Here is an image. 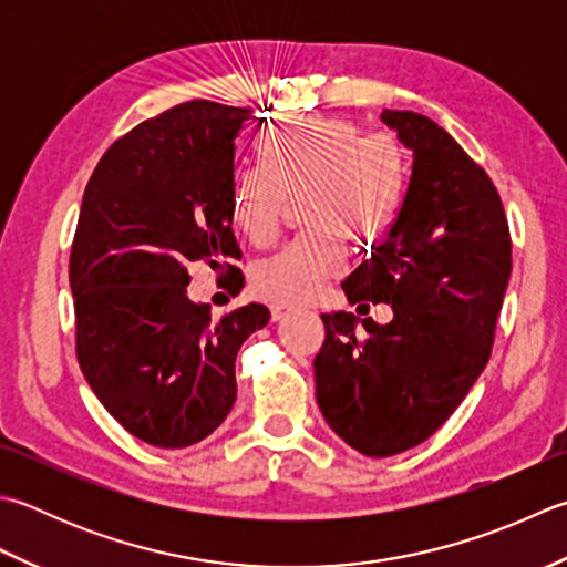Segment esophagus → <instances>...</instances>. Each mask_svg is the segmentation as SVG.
Listing matches in <instances>:
<instances>
[{
    "label": "esophagus",
    "mask_w": 567,
    "mask_h": 567,
    "mask_svg": "<svg viewBox=\"0 0 567 567\" xmlns=\"http://www.w3.org/2000/svg\"><path fill=\"white\" fill-rule=\"evenodd\" d=\"M290 312H292V307H287V305H272V307H270L272 321H280V319H285Z\"/></svg>",
    "instance_id": "1"
}]
</instances>
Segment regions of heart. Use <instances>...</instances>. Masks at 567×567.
I'll return each mask as SVG.
<instances>
[{"mask_svg": "<svg viewBox=\"0 0 567 567\" xmlns=\"http://www.w3.org/2000/svg\"><path fill=\"white\" fill-rule=\"evenodd\" d=\"M258 154L262 169L233 179V226L255 246H268L287 198L307 194L305 220L317 230L260 260L250 277L260 299L302 305L347 265L341 230L369 238L393 218L408 176L405 150L391 132L363 135L353 120L305 117L270 130Z\"/></svg>", "mask_w": 567, "mask_h": 567, "instance_id": "heart-1", "label": "heart"}]
</instances>
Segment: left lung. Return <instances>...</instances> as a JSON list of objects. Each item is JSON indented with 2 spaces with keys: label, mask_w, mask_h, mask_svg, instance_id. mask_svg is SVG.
<instances>
[{
  "label": "left lung",
  "mask_w": 567,
  "mask_h": 567,
  "mask_svg": "<svg viewBox=\"0 0 567 567\" xmlns=\"http://www.w3.org/2000/svg\"><path fill=\"white\" fill-rule=\"evenodd\" d=\"M381 120L413 152V174L385 240L341 287L351 305H391L393 319L321 315L315 359L321 415L365 457L420 445L457 410L492 357L512 275L489 174L430 117L383 110Z\"/></svg>",
  "instance_id": "obj_1"
}]
</instances>
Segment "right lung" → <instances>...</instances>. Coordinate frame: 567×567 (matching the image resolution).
Here are the masks:
<instances>
[{
    "label": "right lung",
    "instance_id": "add662e5",
    "mask_svg": "<svg viewBox=\"0 0 567 567\" xmlns=\"http://www.w3.org/2000/svg\"><path fill=\"white\" fill-rule=\"evenodd\" d=\"M250 110L192 100L113 142L85 186L71 248L75 353L97 401L162 450L208 437L236 403V357L265 305L218 321L192 302L188 265L233 275L230 188Z\"/></svg>",
    "mask_w": 567,
    "mask_h": 567
}]
</instances>
